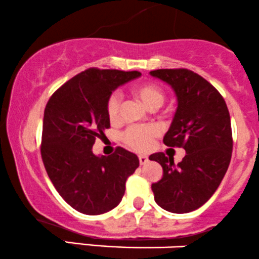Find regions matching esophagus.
Segmentation results:
<instances>
[{
    "label": "esophagus",
    "instance_id": "34e87169",
    "mask_svg": "<svg viewBox=\"0 0 259 259\" xmlns=\"http://www.w3.org/2000/svg\"><path fill=\"white\" fill-rule=\"evenodd\" d=\"M149 161V157L145 156V155H139V163L141 165H145Z\"/></svg>",
    "mask_w": 259,
    "mask_h": 259
}]
</instances>
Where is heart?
<instances>
[{"mask_svg": "<svg viewBox=\"0 0 259 259\" xmlns=\"http://www.w3.org/2000/svg\"><path fill=\"white\" fill-rule=\"evenodd\" d=\"M132 93L135 94L141 102L150 110H156L165 102L166 94L159 84L153 82H144L132 88ZM106 115L110 122L115 123L120 120L121 116V98L117 92L111 93L106 100ZM159 135L153 126L145 127H130L123 132L122 141L127 147L133 150L144 153L153 147L154 139Z\"/></svg>", "mask_w": 259, "mask_h": 259, "instance_id": "1", "label": "heart"}]
</instances>
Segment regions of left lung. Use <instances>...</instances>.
<instances>
[{
    "mask_svg": "<svg viewBox=\"0 0 259 259\" xmlns=\"http://www.w3.org/2000/svg\"><path fill=\"white\" fill-rule=\"evenodd\" d=\"M150 75L168 83L178 102L163 143L187 151L178 165L163 153L149 156L163 169L162 178L151 184V189L160 207L188 213L208 201L229 167L233 151L229 110L221 93L191 70L159 69Z\"/></svg>",
    "mask_w": 259,
    "mask_h": 259,
    "instance_id": "1",
    "label": "left lung"
}]
</instances>
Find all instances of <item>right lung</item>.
I'll use <instances>...</instances> for the list:
<instances>
[{
  "instance_id": "add662e5",
  "label": "right lung",
  "mask_w": 259,
  "mask_h": 259,
  "mask_svg": "<svg viewBox=\"0 0 259 259\" xmlns=\"http://www.w3.org/2000/svg\"><path fill=\"white\" fill-rule=\"evenodd\" d=\"M139 71L91 68L52 94L45 109L41 156L59 195L76 211L102 214L120 203L126 181L139 166L136 154L117 147L96 156L92 147L110 127L106 100Z\"/></svg>"
}]
</instances>
